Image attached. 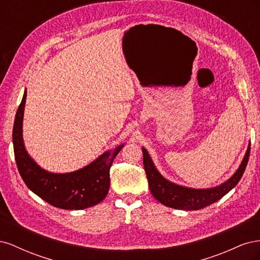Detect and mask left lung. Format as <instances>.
<instances>
[{
	"mask_svg": "<svg viewBox=\"0 0 260 260\" xmlns=\"http://www.w3.org/2000/svg\"><path fill=\"white\" fill-rule=\"evenodd\" d=\"M142 152L148 186L154 198L167 207L182 210H199L223 198L239 183L248 161L250 142L248 143L245 156L234 175L225 182L210 188H193L171 182L164 178L160 172L157 170L146 148L142 147Z\"/></svg>",
	"mask_w": 260,
	"mask_h": 260,
	"instance_id": "left-lung-1",
	"label": "left lung"
}]
</instances>
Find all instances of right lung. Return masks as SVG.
Returning <instances> with one entry per match:
<instances>
[{
  "mask_svg": "<svg viewBox=\"0 0 260 260\" xmlns=\"http://www.w3.org/2000/svg\"><path fill=\"white\" fill-rule=\"evenodd\" d=\"M27 98L23 92L13 128L14 154L23 182L39 198L50 205L68 210L92 207L103 201L109 190V169L123 143L99 156L85 167L66 174H54L41 168L25 147L22 138V120Z\"/></svg>",
  "mask_w": 260,
  "mask_h": 260,
  "instance_id": "right-lung-1",
  "label": "right lung"
}]
</instances>
